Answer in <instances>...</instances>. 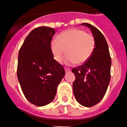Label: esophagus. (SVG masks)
Returning <instances> with one entry per match:
<instances>
[{"label":"esophagus","instance_id":"34e87169","mask_svg":"<svg viewBox=\"0 0 127 127\" xmlns=\"http://www.w3.org/2000/svg\"><path fill=\"white\" fill-rule=\"evenodd\" d=\"M65 70L66 73H67V72H70V69H69V68H67V67H65Z\"/></svg>","mask_w":127,"mask_h":127}]
</instances>
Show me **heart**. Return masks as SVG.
Listing matches in <instances>:
<instances>
[{
  "mask_svg": "<svg viewBox=\"0 0 127 127\" xmlns=\"http://www.w3.org/2000/svg\"><path fill=\"white\" fill-rule=\"evenodd\" d=\"M57 39L51 42V50L54 59L61 62L65 58L67 64H82L92 55L95 47V38L90 33L80 29H71L62 32Z\"/></svg>",
  "mask_w": 127,
  "mask_h": 127,
  "instance_id": "b5f03b06",
  "label": "heart"
}]
</instances>
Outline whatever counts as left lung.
Returning <instances> with one entry per match:
<instances>
[{
    "label": "left lung",
    "mask_w": 127,
    "mask_h": 127,
    "mask_svg": "<svg viewBox=\"0 0 127 127\" xmlns=\"http://www.w3.org/2000/svg\"><path fill=\"white\" fill-rule=\"evenodd\" d=\"M95 41L92 55L83 64L73 68L76 79L73 93L77 101L85 107H92L103 98L111 79V58L107 43L99 30L87 23Z\"/></svg>",
    "instance_id": "left-lung-1"
}]
</instances>
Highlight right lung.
Listing matches in <instances>:
<instances>
[{
  "label": "right lung",
  "instance_id": "1",
  "mask_svg": "<svg viewBox=\"0 0 127 127\" xmlns=\"http://www.w3.org/2000/svg\"><path fill=\"white\" fill-rule=\"evenodd\" d=\"M55 30L39 27L25 39L18 53L17 76L25 97L30 102L43 106L51 102L65 72L53 59L51 42Z\"/></svg>",
  "mask_w": 127,
  "mask_h": 127
}]
</instances>
